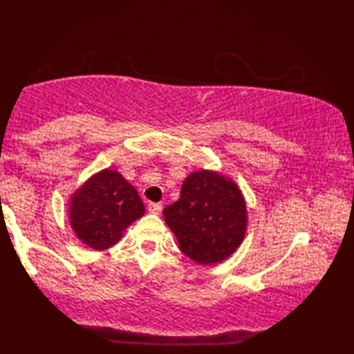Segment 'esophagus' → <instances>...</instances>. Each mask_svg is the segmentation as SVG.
<instances>
[{"label": "esophagus", "mask_w": 354, "mask_h": 354, "mask_svg": "<svg viewBox=\"0 0 354 354\" xmlns=\"http://www.w3.org/2000/svg\"><path fill=\"white\" fill-rule=\"evenodd\" d=\"M148 211L151 212V214H159V212L162 211V205L161 203H149Z\"/></svg>", "instance_id": "esophagus-1"}]
</instances>
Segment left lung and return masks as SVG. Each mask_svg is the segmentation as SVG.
I'll return each instance as SVG.
<instances>
[{"instance_id": "1", "label": "left lung", "mask_w": 354, "mask_h": 354, "mask_svg": "<svg viewBox=\"0 0 354 354\" xmlns=\"http://www.w3.org/2000/svg\"><path fill=\"white\" fill-rule=\"evenodd\" d=\"M162 216L183 253L203 266L234 254L248 229V209L240 187L209 169L193 171L182 183L180 198Z\"/></svg>"}]
</instances>
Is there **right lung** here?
Returning <instances> with one entry per match:
<instances>
[{
	"label": "right lung",
	"instance_id": "obj_1",
	"mask_svg": "<svg viewBox=\"0 0 354 354\" xmlns=\"http://www.w3.org/2000/svg\"><path fill=\"white\" fill-rule=\"evenodd\" d=\"M145 214L138 192L114 169H103L71 195L69 224L82 243L96 251L122 239L124 230Z\"/></svg>",
	"mask_w": 354,
	"mask_h": 354
}]
</instances>
